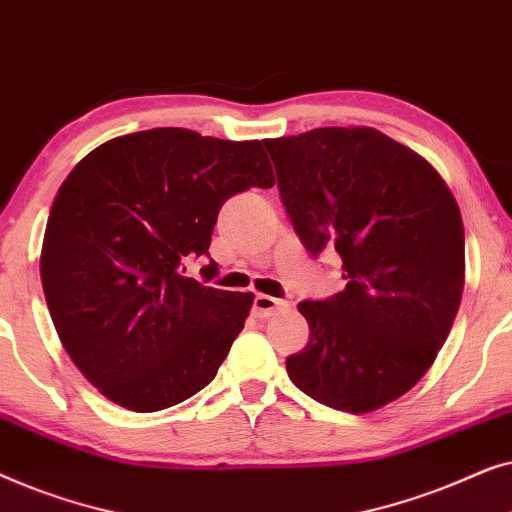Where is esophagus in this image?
I'll use <instances>...</instances> for the list:
<instances>
[{
  "label": "esophagus",
  "instance_id": "1",
  "mask_svg": "<svg viewBox=\"0 0 512 512\" xmlns=\"http://www.w3.org/2000/svg\"><path fill=\"white\" fill-rule=\"evenodd\" d=\"M289 307V303L286 300H279V298H272V296H263V293H258V296H254V305H251V312L256 314V317H272L277 310H286Z\"/></svg>",
  "mask_w": 512,
  "mask_h": 512
}]
</instances>
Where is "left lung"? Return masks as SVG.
<instances>
[{"label": "left lung", "instance_id": "1", "mask_svg": "<svg viewBox=\"0 0 512 512\" xmlns=\"http://www.w3.org/2000/svg\"><path fill=\"white\" fill-rule=\"evenodd\" d=\"M298 240L335 249L347 286L303 300L310 342L293 384L335 410L370 412L410 391L450 335L464 291V223L440 174L373 128L265 139Z\"/></svg>", "mask_w": 512, "mask_h": 512}]
</instances>
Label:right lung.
Wrapping results in <instances>:
<instances>
[{
  "mask_svg": "<svg viewBox=\"0 0 512 512\" xmlns=\"http://www.w3.org/2000/svg\"><path fill=\"white\" fill-rule=\"evenodd\" d=\"M275 184L261 142L186 128L132 132L90 151L55 195L41 284L62 347L109 401L177 405L214 380L251 293L186 277L209 256L223 202Z\"/></svg>",
  "mask_w": 512,
  "mask_h": 512,
  "instance_id": "right-lung-1",
  "label": "right lung"
}]
</instances>
